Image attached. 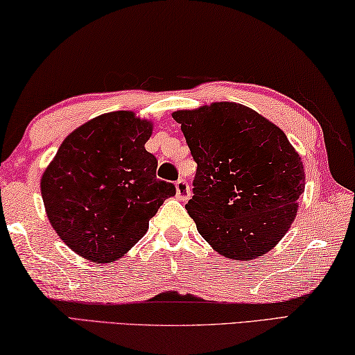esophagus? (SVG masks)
I'll use <instances>...</instances> for the list:
<instances>
[{"mask_svg":"<svg viewBox=\"0 0 355 355\" xmlns=\"http://www.w3.org/2000/svg\"><path fill=\"white\" fill-rule=\"evenodd\" d=\"M190 187L185 179H179L176 182V196L181 201H187L190 198Z\"/></svg>","mask_w":355,"mask_h":355,"instance_id":"esophagus-1","label":"esophagus"}]
</instances>
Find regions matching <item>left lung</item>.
Listing matches in <instances>:
<instances>
[{"label":"left lung","mask_w":355,"mask_h":355,"mask_svg":"<svg viewBox=\"0 0 355 355\" xmlns=\"http://www.w3.org/2000/svg\"><path fill=\"white\" fill-rule=\"evenodd\" d=\"M196 162L189 216L225 258L270 252L291 228L305 189L300 155L284 132L241 103L173 113Z\"/></svg>","instance_id":"1"}]
</instances>
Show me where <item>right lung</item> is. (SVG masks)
Here are the masks:
<instances>
[{
    "label": "right lung",
    "mask_w": 355,
    "mask_h": 355,
    "mask_svg": "<svg viewBox=\"0 0 355 355\" xmlns=\"http://www.w3.org/2000/svg\"><path fill=\"white\" fill-rule=\"evenodd\" d=\"M153 123L132 112L88 121L64 139L40 179L51 226L67 247L94 263H113L146 234L170 196L144 149Z\"/></svg>",
    "instance_id": "add662e5"
}]
</instances>
